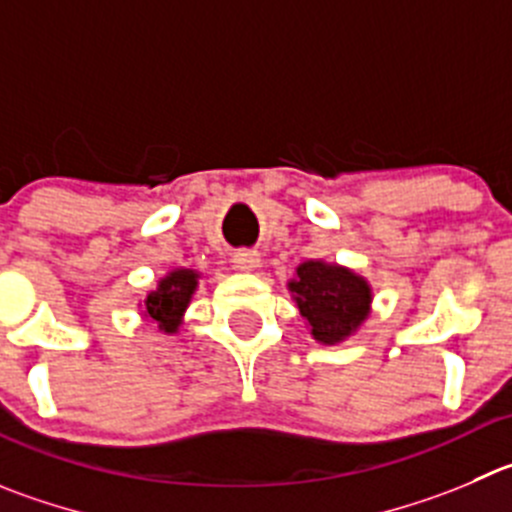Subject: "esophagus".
<instances>
[{"label": "esophagus", "mask_w": 512, "mask_h": 512, "mask_svg": "<svg viewBox=\"0 0 512 512\" xmlns=\"http://www.w3.org/2000/svg\"><path fill=\"white\" fill-rule=\"evenodd\" d=\"M233 264L238 271H256L261 266V256L256 251H238L233 256Z\"/></svg>", "instance_id": "obj_1"}]
</instances>
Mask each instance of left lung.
<instances>
[{"instance_id":"left-lung-1","label":"left lung","mask_w":512,"mask_h":512,"mask_svg":"<svg viewBox=\"0 0 512 512\" xmlns=\"http://www.w3.org/2000/svg\"><path fill=\"white\" fill-rule=\"evenodd\" d=\"M289 291L301 316L309 321L311 337L321 344H339L357 332L369 316L372 286L337 264L304 261L289 281Z\"/></svg>"}]
</instances>
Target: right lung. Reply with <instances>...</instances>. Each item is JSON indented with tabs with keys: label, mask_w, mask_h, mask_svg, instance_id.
Here are the masks:
<instances>
[{
	"label": "right lung",
	"mask_w": 512,
	"mask_h": 512,
	"mask_svg": "<svg viewBox=\"0 0 512 512\" xmlns=\"http://www.w3.org/2000/svg\"><path fill=\"white\" fill-rule=\"evenodd\" d=\"M198 271L173 269L158 281V289L150 291L143 304L145 319L158 321V329L165 334L178 332L183 314H186L191 296L196 294Z\"/></svg>",
	"instance_id": "obj_1"
}]
</instances>
